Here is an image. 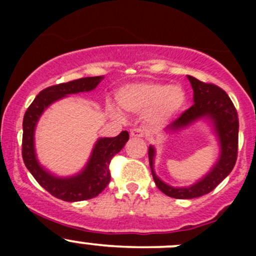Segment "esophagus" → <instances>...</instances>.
<instances>
[{
    "label": "esophagus",
    "mask_w": 256,
    "mask_h": 256,
    "mask_svg": "<svg viewBox=\"0 0 256 256\" xmlns=\"http://www.w3.org/2000/svg\"><path fill=\"white\" fill-rule=\"evenodd\" d=\"M130 136L134 138H144V130L142 128H132V130H130Z\"/></svg>",
    "instance_id": "1"
}]
</instances>
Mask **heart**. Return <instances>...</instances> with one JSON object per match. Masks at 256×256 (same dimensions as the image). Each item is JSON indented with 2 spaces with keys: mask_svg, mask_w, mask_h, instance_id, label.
<instances>
[{
  "mask_svg": "<svg viewBox=\"0 0 256 256\" xmlns=\"http://www.w3.org/2000/svg\"><path fill=\"white\" fill-rule=\"evenodd\" d=\"M116 100L124 110L144 114L147 122L164 125L174 118L187 102V94L180 85H168L161 82H134L122 85L116 92ZM108 112L118 116L112 104Z\"/></svg>",
  "mask_w": 256,
  "mask_h": 256,
  "instance_id": "heart-1",
  "label": "heart"
}]
</instances>
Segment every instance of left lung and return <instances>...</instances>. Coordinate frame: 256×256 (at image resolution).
Here are the masks:
<instances>
[{"label": "left lung", "instance_id": "left-lung-1", "mask_svg": "<svg viewBox=\"0 0 256 256\" xmlns=\"http://www.w3.org/2000/svg\"><path fill=\"white\" fill-rule=\"evenodd\" d=\"M193 89L194 104L182 114L176 121L164 128V134H178L198 121L208 124L216 136L219 146L218 158L210 170L190 186L174 187L156 174L154 158L156 148L154 144L148 147V160L154 180L158 190L168 197L177 200H192L212 192L233 170L238 154L239 120L236 108L224 90L213 84H206L194 76H187Z\"/></svg>", "mask_w": 256, "mask_h": 256}]
</instances>
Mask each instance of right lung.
<instances>
[{"mask_svg": "<svg viewBox=\"0 0 256 256\" xmlns=\"http://www.w3.org/2000/svg\"><path fill=\"white\" fill-rule=\"evenodd\" d=\"M104 76H89L53 85L36 96L23 118L22 157L26 167L38 183L52 196L66 202H80L96 197L110 182L109 164L112 156L128 141V132L122 131L115 138H99L85 166L72 176H58L40 164L36 152L34 132L43 112L53 102L78 92L94 90Z\"/></svg>", "mask_w": 256, "mask_h": 256, "instance_id": "right-lung-1", "label": "right lung"}]
</instances>
